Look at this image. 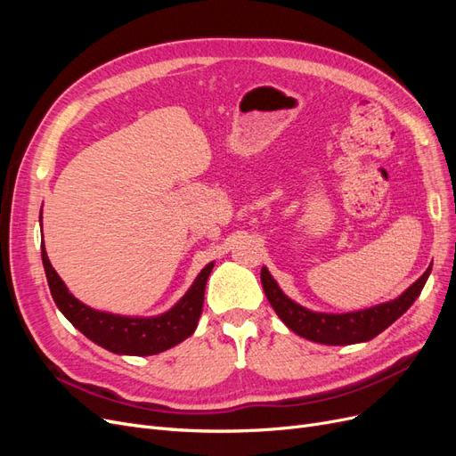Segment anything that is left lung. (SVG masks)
<instances>
[{"label": "left lung", "instance_id": "obj_1", "mask_svg": "<svg viewBox=\"0 0 456 456\" xmlns=\"http://www.w3.org/2000/svg\"><path fill=\"white\" fill-rule=\"evenodd\" d=\"M430 272L432 265L395 300L350 314H320L302 308L281 291L266 268L260 270V281L262 287H265V293L272 308L289 329L308 340L337 346V344H355L370 340L382 333L386 327H390L417 300Z\"/></svg>", "mask_w": 456, "mask_h": 456}]
</instances>
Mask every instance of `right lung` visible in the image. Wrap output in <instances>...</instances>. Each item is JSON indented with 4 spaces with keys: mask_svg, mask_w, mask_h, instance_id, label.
<instances>
[{
    "mask_svg": "<svg viewBox=\"0 0 456 456\" xmlns=\"http://www.w3.org/2000/svg\"><path fill=\"white\" fill-rule=\"evenodd\" d=\"M41 258L53 300L68 322L99 346L127 355H154L176 346L194 333L203 308L205 283L215 266L213 262L207 265L188 293L169 312L158 317H123L81 305L72 293H68L59 273L51 266L45 249H41Z\"/></svg>",
    "mask_w": 456,
    "mask_h": 456,
    "instance_id": "add662e5",
    "label": "right lung"
}]
</instances>
